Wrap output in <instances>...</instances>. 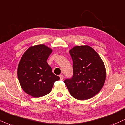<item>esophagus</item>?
<instances>
[{"instance_id":"34e87169","label":"esophagus","mask_w":125,"mask_h":125,"mask_svg":"<svg viewBox=\"0 0 125 125\" xmlns=\"http://www.w3.org/2000/svg\"><path fill=\"white\" fill-rule=\"evenodd\" d=\"M59 76H60V80H61V81H62V80L64 79V75H60Z\"/></svg>"}]
</instances>
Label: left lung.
Masks as SVG:
<instances>
[{"label": "left lung", "instance_id": "1", "mask_svg": "<svg viewBox=\"0 0 125 125\" xmlns=\"http://www.w3.org/2000/svg\"><path fill=\"white\" fill-rule=\"evenodd\" d=\"M70 54L73 61V76L64 82L76 99L92 98L101 90L105 81L106 70L103 60L87 45L75 46Z\"/></svg>", "mask_w": 125, "mask_h": 125}]
</instances>
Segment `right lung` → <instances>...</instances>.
I'll return each instance as SVG.
<instances>
[{
    "mask_svg": "<svg viewBox=\"0 0 125 125\" xmlns=\"http://www.w3.org/2000/svg\"><path fill=\"white\" fill-rule=\"evenodd\" d=\"M52 49L44 44L31 46L18 64L17 76L23 90L33 97L49 94L59 76L54 74L47 60Z\"/></svg>",
    "mask_w": 125,
    "mask_h": 125,
    "instance_id": "right-lung-1",
    "label": "right lung"
}]
</instances>
